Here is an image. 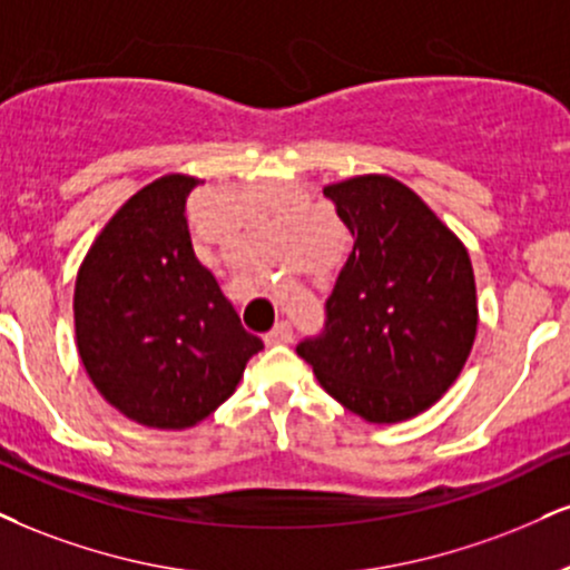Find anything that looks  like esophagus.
Returning a JSON list of instances; mask_svg holds the SVG:
<instances>
[{"label": "esophagus", "instance_id": "34e87169", "mask_svg": "<svg viewBox=\"0 0 570 570\" xmlns=\"http://www.w3.org/2000/svg\"><path fill=\"white\" fill-rule=\"evenodd\" d=\"M292 337L294 332L289 321H278V324L265 334V345H286V342H292Z\"/></svg>", "mask_w": 570, "mask_h": 570}]
</instances>
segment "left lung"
<instances>
[{"instance_id":"8db88e82","label":"left lung","mask_w":570,"mask_h":570,"mask_svg":"<svg viewBox=\"0 0 570 570\" xmlns=\"http://www.w3.org/2000/svg\"><path fill=\"white\" fill-rule=\"evenodd\" d=\"M324 196L355 244L324 305V332L299 342L297 355L353 414L409 420L454 385L475 342L470 255L393 177H353Z\"/></svg>"}]
</instances>
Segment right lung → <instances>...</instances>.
Instances as JSON below:
<instances>
[{"instance_id": "right-lung-1", "label": "right lung", "mask_w": 570, "mask_h": 570, "mask_svg": "<svg viewBox=\"0 0 570 570\" xmlns=\"http://www.w3.org/2000/svg\"><path fill=\"white\" fill-rule=\"evenodd\" d=\"M196 185L167 175L137 190L92 244L73 292L89 380L146 428H194L263 351L194 255L185 204Z\"/></svg>"}]
</instances>
